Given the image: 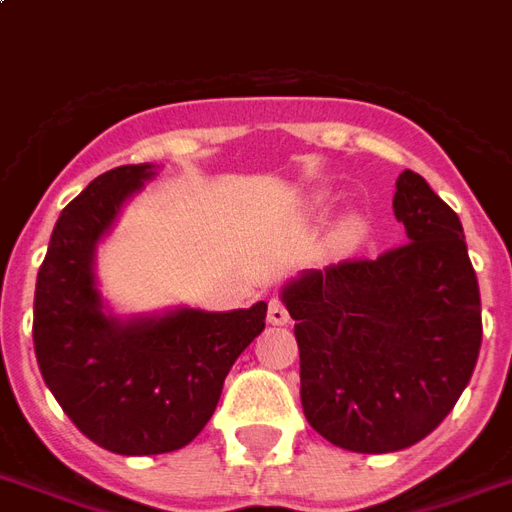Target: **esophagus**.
I'll list each match as a JSON object with an SVG mask.
<instances>
[{"label":"esophagus","mask_w":512,"mask_h":512,"mask_svg":"<svg viewBox=\"0 0 512 512\" xmlns=\"http://www.w3.org/2000/svg\"><path fill=\"white\" fill-rule=\"evenodd\" d=\"M268 323H274V325L290 323V312H287L285 304H282L279 298H274V301L268 304Z\"/></svg>","instance_id":"esophagus-1"}]
</instances>
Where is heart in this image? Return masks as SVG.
Here are the masks:
<instances>
[{"mask_svg":"<svg viewBox=\"0 0 512 512\" xmlns=\"http://www.w3.org/2000/svg\"><path fill=\"white\" fill-rule=\"evenodd\" d=\"M361 236H363V225L358 222V219H350L347 227H344V238H347V241H358Z\"/></svg>","mask_w":512,"mask_h":512,"instance_id":"b5f03b06","label":"heart"}]
</instances>
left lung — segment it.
I'll use <instances>...</instances> for the list:
<instances>
[{
  "mask_svg": "<svg viewBox=\"0 0 512 512\" xmlns=\"http://www.w3.org/2000/svg\"><path fill=\"white\" fill-rule=\"evenodd\" d=\"M393 214L407 244L282 287L306 420L355 453H393L429 437L467 388L483 339L478 276L456 211L404 170Z\"/></svg>",
  "mask_w": 512,
  "mask_h": 512,
  "instance_id": "1",
  "label": "left lung"
}]
</instances>
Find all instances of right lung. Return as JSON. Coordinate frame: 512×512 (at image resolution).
<instances>
[{
	"label": "right lung",
	"mask_w": 512,
	"mask_h": 512,
	"mask_svg": "<svg viewBox=\"0 0 512 512\" xmlns=\"http://www.w3.org/2000/svg\"><path fill=\"white\" fill-rule=\"evenodd\" d=\"M154 165L102 173L64 208L34 290V355L67 418L94 445L157 456L189 445L230 366L266 328V301L233 312L170 309L121 320L102 304L94 252Z\"/></svg>",
	"instance_id": "1"
}]
</instances>
